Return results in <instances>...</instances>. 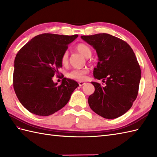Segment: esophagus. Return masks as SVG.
<instances>
[{
	"label": "esophagus",
	"mask_w": 157,
	"mask_h": 157,
	"mask_svg": "<svg viewBox=\"0 0 157 157\" xmlns=\"http://www.w3.org/2000/svg\"><path fill=\"white\" fill-rule=\"evenodd\" d=\"M85 84V82H83V81H80V82H78V85H79L80 86L84 85Z\"/></svg>",
	"instance_id": "obj_1"
}]
</instances>
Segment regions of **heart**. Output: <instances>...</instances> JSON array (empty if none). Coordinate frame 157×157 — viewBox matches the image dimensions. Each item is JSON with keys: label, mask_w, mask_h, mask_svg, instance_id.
I'll list each match as a JSON object with an SVG mask.
<instances>
[{"label": "heart", "mask_w": 157, "mask_h": 157, "mask_svg": "<svg viewBox=\"0 0 157 157\" xmlns=\"http://www.w3.org/2000/svg\"><path fill=\"white\" fill-rule=\"evenodd\" d=\"M76 50H77L80 54L84 56L86 58H89L92 54V50L89 46L84 43H80L76 45ZM61 64L63 66L67 65L68 63V52L65 51L62 54L61 59ZM88 73V70L86 68L82 69H75L72 70V71L69 72L67 74V76L71 79L76 80V81H82L84 80L85 75Z\"/></svg>", "instance_id": "1"}]
</instances>
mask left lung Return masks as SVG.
Returning <instances> with one entry per match:
<instances>
[{
  "label": "left lung",
  "instance_id": "1",
  "mask_svg": "<svg viewBox=\"0 0 157 157\" xmlns=\"http://www.w3.org/2000/svg\"><path fill=\"white\" fill-rule=\"evenodd\" d=\"M97 53L99 62L94 77L105 85L91 82L95 92L89 97L94 112L106 119H114L130 109L138 93L141 70L134 52L126 41L107 33L82 36Z\"/></svg>",
  "mask_w": 157,
  "mask_h": 157
}]
</instances>
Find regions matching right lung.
Here are the masks:
<instances>
[{
  "label": "right lung",
  "mask_w": 157,
  "mask_h": 157,
  "mask_svg": "<svg viewBox=\"0 0 157 157\" xmlns=\"http://www.w3.org/2000/svg\"><path fill=\"white\" fill-rule=\"evenodd\" d=\"M77 37L78 35L40 34L17 54L13 88L20 103L29 112L40 116L54 113L67 105L72 93L79 86L77 82L67 78L59 85L52 80L62 67V54Z\"/></svg>",
  "instance_id": "obj_1"
}]
</instances>
